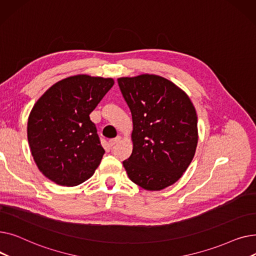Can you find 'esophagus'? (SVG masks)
Returning a JSON list of instances; mask_svg holds the SVG:
<instances>
[{"mask_svg": "<svg viewBox=\"0 0 256 256\" xmlns=\"http://www.w3.org/2000/svg\"><path fill=\"white\" fill-rule=\"evenodd\" d=\"M120 139H121V138H120L119 136L116 137V138H114V139H111V140L109 141V145H110V146H114L115 144H117V143L120 141Z\"/></svg>", "mask_w": 256, "mask_h": 256, "instance_id": "esophagus-1", "label": "esophagus"}]
</instances>
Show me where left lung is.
<instances>
[{"label":"left lung","instance_id":"left-lung-1","mask_svg":"<svg viewBox=\"0 0 256 256\" xmlns=\"http://www.w3.org/2000/svg\"><path fill=\"white\" fill-rule=\"evenodd\" d=\"M132 118V152L124 160L130 180L147 191L176 182L191 164L197 142V114L182 91L156 74L119 78Z\"/></svg>","mask_w":256,"mask_h":256}]
</instances>
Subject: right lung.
<instances>
[{
  "label": "right lung",
  "mask_w": 256,
  "mask_h": 256,
  "mask_svg": "<svg viewBox=\"0 0 256 256\" xmlns=\"http://www.w3.org/2000/svg\"><path fill=\"white\" fill-rule=\"evenodd\" d=\"M114 85L111 78L78 74L48 88L28 119V142L44 176L74 186L90 178L104 150L90 113Z\"/></svg>",
  "instance_id": "add662e5"
}]
</instances>
